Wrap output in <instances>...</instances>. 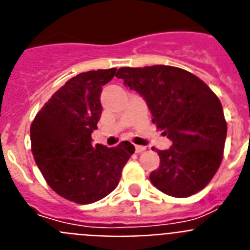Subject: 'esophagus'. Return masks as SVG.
<instances>
[{
	"instance_id": "esophagus-1",
	"label": "esophagus",
	"mask_w": 250,
	"mask_h": 250,
	"mask_svg": "<svg viewBox=\"0 0 250 250\" xmlns=\"http://www.w3.org/2000/svg\"><path fill=\"white\" fill-rule=\"evenodd\" d=\"M144 150H146V147H145V146H141V145H135V151L136 152H143Z\"/></svg>"
}]
</instances>
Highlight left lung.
<instances>
[{
  "mask_svg": "<svg viewBox=\"0 0 250 250\" xmlns=\"http://www.w3.org/2000/svg\"><path fill=\"white\" fill-rule=\"evenodd\" d=\"M118 79L145 99L152 123L173 141L158 150L160 167L150 182L163 193L187 198L209 184L219 169L227 138L222 104L191 72L174 66L121 67Z\"/></svg>",
  "mask_w": 250,
  "mask_h": 250,
  "instance_id": "1",
  "label": "left lung"
}]
</instances>
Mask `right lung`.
<instances>
[{
	"instance_id": "right-lung-1",
	"label": "right lung",
	"mask_w": 250,
	"mask_h": 250,
	"mask_svg": "<svg viewBox=\"0 0 250 250\" xmlns=\"http://www.w3.org/2000/svg\"><path fill=\"white\" fill-rule=\"evenodd\" d=\"M116 68L87 71L60 87L31 124V150L54 191L70 202L91 204L118 187L121 171L134 154L129 141L118 146L92 145L103 106V86Z\"/></svg>"
}]
</instances>
